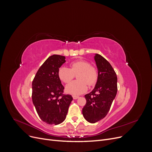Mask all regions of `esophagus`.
I'll list each match as a JSON object with an SVG mask.
<instances>
[{
  "mask_svg": "<svg viewBox=\"0 0 152 152\" xmlns=\"http://www.w3.org/2000/svg\"><path fill=\"white\" fill-rule=\"evenodd\" d=\"M72 97H73V98L74 99H78V98H79V96H75V95H74V96H73Z\"/></svg>",
  "mask_w": 152,
  "mask_h": 152,
  "instance_id": "esophagus-1",
  "label": "esophagus"
}]
</instances>
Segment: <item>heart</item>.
Segmentation results:
<instances>
[{
	"instance_id": "obj_1",
	"label": "heart",
	"mask_w": 152,
	"mask_h": 152,
	"mask_svg": "<svg viewBox=\"0 0 152 152\" xmlns=\"http://www.w3.org/2000/svg\"><path fill=\"white\" fill-rule=\"evenodd\" d=\"M77 75V81H73L67 84L65 91L72 95H79L86 91L87 83L89 86L94 85L98 78L96 69L91 66V63L86 60L80 59L71 63L70 68L63 66L59 68L58 77L64 83H68Z\"/></svg>"
}]
</instances>
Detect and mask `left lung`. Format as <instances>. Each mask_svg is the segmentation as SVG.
I'll use <instances>...</instances> for the list:
<instances>
[{
    "instance_id": "1",
    "label": "left lung",
    "mask_w": 152,
    "mask_h": 152,
    "mask_svg": "<svg viewBox=\"0 0 152 152\" xmlns=\"http://www.w3.org/2000/svg\"><path fill=\"white\" fill-rule=\"evenodd\" d=\"M98 79L94 89L85 95L86 104L82 109L86 120L96 123L105 117L117 92V77L110 63L100 54H95Z\"/></svg>"
}]
</instances>
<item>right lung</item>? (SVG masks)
Here are the masks:
<instances>
[{
    "label": "right lung",
    "mask_w": 152,
    "mask_h": 152,
    "mask_svg": "<svg viewBox=\"0 0 152 152\" xmlns=\"http://www.w3.org/2000/svg\"><path fill=\"white\" fill-rule=\"evenodd\" d=\"M66 62L65 57L49 56L37 72L32 82V102L41 120L58 125L65 120L73 99L63 94L64 87L58 77V70Z\"/></svg>",
    "instance_id": "right-lung-1"
}]
</instances>
